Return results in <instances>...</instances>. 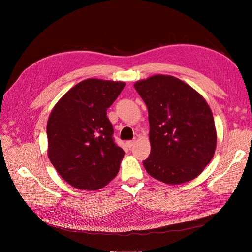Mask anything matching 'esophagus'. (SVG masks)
Listing matches in <instances>:
<instances>
[{"instance_id": "esophagus-1", "label": "esophagus", "mask_w": 252, "mask_h": 252, "mask_svg": "<svg viewBox=\"0 0 252 252\" xmlns=\"http://www.w3.org/2000/svg\"><path fill=\"white\" fill-rule=\"evenodd\" d=\"M126 146L128 147V148H131V147H133L134 146V144H135V141L134 140H131V141H127L126 143Z\"/></svg>"}]
</instances>
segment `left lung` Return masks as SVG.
Masks as SVG:
<instances>
[{
  "mask_svg": "<svg viewBox=\"0 0 252 252\" xmlns=\"http://www.w3.org/2000/svg\"><path fill=\"white\" fill-rule=\"evenodd\" d=\"M148 109L150 155L147 173L165 184L187 183L214 157L217 131L204 98L181 79L156 74L135 84Z\"/></svg>",
  "mask_w": 252,
  "mask_h": 252,
  "instance_id": "left-lung-1",
  "label": "left lung"
}]
</instances>
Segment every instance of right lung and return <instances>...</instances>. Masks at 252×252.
<instances>
[{
	"mask_svg": "<svg viewBox=\"0 0 252 252\" xmlns=\"http://www.w3.org/2000/svg\"><path fill=\"white\" fill-rule=\"evenodd\" d=\"M125 86L123 82L85 79L66 93L49 116V159L74 188L98 190L118 173L125 151L114 142L106 111Z\"/></svg>",
	"mask_w": 252,
	"mask_h": 252,
	"instance_id": "1",
	"label": "right lung"
}]
</instances>
